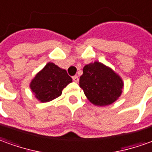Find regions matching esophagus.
Instances as JSON below:
<instances>
[{
  "label": "esophagus",
  "instance_id": "34e87169",
  "mask_svg": "<svg viewBox=\"0 0 152 152\" xmlns=\"http://www.w3.org/2000/svg\"><path fill=\"white\" fill-rule=\"evenodd\" d=\"M73 80H74V83H78V81H79L78 76H74L73 77Z\"/></svg>",
  "mask_w": 152,
  "mask_h": 152
}]
</instances>
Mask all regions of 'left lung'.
<instances>
[{
	"label": "left lung",
	"instance_id": "1",
	"mask_svg": "<svg viewBox=\"0 0 152 152\" xmlns=\"http://www.w3.org/2000/svg\"><path fill=\"white\" fill-rule=\"evenodd\" d=\"M83 71L79 87L91 103L98 107L107 106L121 97L124 83L113 69L94 61L84 66Z\"/></svg>",
	"mask_w": 152,
	"mask_h": 152
}]
</instances>
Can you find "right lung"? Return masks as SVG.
Wrapping results in <instances>:
<instances>
[{
  "label": "right lung",
  "instance_id": "1",
  "mask_svg": "<svg viewBox=\"0 0 152 152\" xmlns=\"http://www.w3.org/2000/svg\"><path fill=\"white\" fill-rule=\"evenodd\" d=\"M72 82L65 69L49 62L31 79L30 88L38 101L48 102L59 97L63 89Z\"/></svg>",
  "mask_w": 152,
  "mask_h": 152
}]
</instances>
